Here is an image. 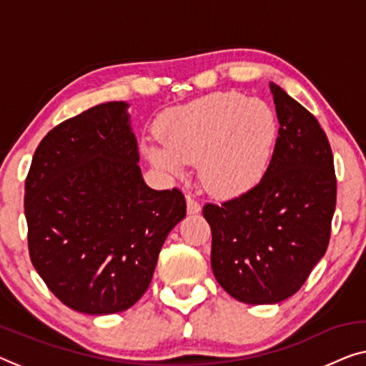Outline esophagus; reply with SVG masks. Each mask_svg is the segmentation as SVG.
I'll use <instances>...</instances> for the list:
<instances>
[{
    "label": "esophagus",
    "instance_id": "34e87169",
    "mask_svg": "<svg viewBox=\"0 0 366 366\" xmlns=\"http://www.w3.org/2000/svg\"><path fill=\"white\" fill-rule=\"evenodd\" d=\"M187 206H188V213L189 214H196L201 211V204L196 201L193 196H187Z\"/></svg>",
    "mask_w": 366,
    "mask_h": 366
}]
</instances>
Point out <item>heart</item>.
<instances>
[{
  "mask_svg": "<svg viewBox=\"0 0 366 366\" xmlns=\"http://www.w3.org/2000/svg\"><path fill=\"white\" fill-rule=\"evenodd\" d=\"M158 137L165 148L147 147L155 165L182 173L198 162L209 192L236 194L252 188L271 160L277 122L267 104L237 92H214L162 115Z\"/></svg>",
  "mask_w": 366,
  "mask_h": 366,
  "instance_id": "heart-1",
  "label": "heart"
}]
</instances>
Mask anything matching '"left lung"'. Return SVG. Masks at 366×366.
<instances>
[{"mask_svg":"<svg viewBox=\"0 0 366 366\" xmlns=\"http://www.w3.org/2000/svg\"><path fill=\"white\" fill-rule=\"evenodd\" d=\"M277 140L261 182L246 193L206 203L211 267L244 304H277L304 285L330 241L337 203L332 148L309 110L275 84Z\"/></svg>","mask_w":366,"mask_h":366,"instance_id":"1","label":"left lung"}]
</instances>
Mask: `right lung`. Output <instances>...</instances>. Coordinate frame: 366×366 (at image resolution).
<instances>
[{
    "label": "right lung",
    "instance_id": "1",
    "mask_svg": "<svg viewBox=\"0 0 366 366\" xmlns=\"http://www.w3.org/2000/svg\"><path fill=\"white\" fill-rule=\"evenodd\" d=\"M125 102L56 125L24 184L31 262L52 294L89 315L130 309L152 282L168 232L187 216L178 188H148Z\"/></svg>",
    "mask_w": 366,
    "mask_h": 366
}]
</instances>
